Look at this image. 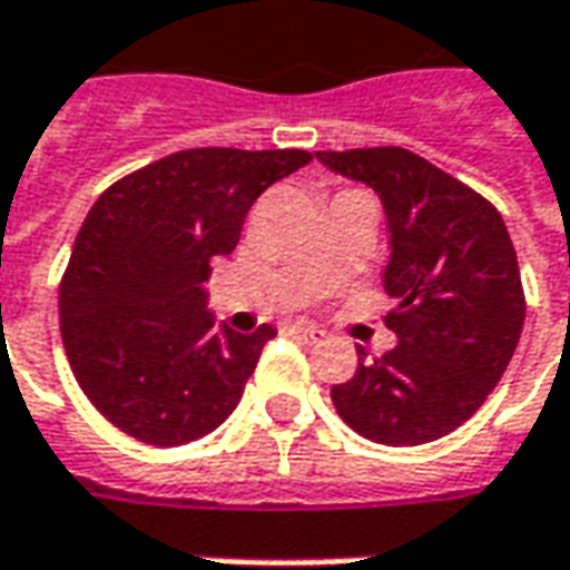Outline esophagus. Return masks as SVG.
Listing matches in <instances>:
<instances>
[{
    "label": "esophagus",
    "instance_id": "34e87169",
    "mask_svg": "<svg viewBox=\"0 0 570 570\" xmlns=\"http://www.w3.org/2000/svg\"><path fill=\"white\" fill-rule=\"evenodd\" d=\"M285 332H288L292 337H297V341H304V344H320V341L325 337V332L313 328V325H288Z\"/></svg>",
    "mask_w": 570,
    "mask_h": 570
}]
</instances>
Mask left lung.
<instances>
[{
	"label": "left lung",
	"mask_w": 570,
	"mask_h": 570,
	"mask_svg": "<svg viewBox=\"0 0 570 570\" xmlns=\"http://www.w3.org/2000/svg\"><path fill=\"white\" fill-rule=\"evenodd\" d=\"M382 195L391 233L384 292L397 347L363 353L332 387L347 425L384 446H419L469 422L500 384L524 325V288L500 210L400 145L316 151Z\"/></svg>",
	"instance_id": "left-lung-1"
}]
</instances>
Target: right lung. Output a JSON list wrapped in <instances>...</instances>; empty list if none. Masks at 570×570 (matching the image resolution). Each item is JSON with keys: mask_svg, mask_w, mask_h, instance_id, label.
Here are the masks:
<instances>
[{"mask_svg": "<svg viewBox=\"0 0 570 570\" xmlns=\"http://www.w3.org/2000/svg\"><path fill=\"white\" fill-rule=\"evenodd\" d=\"M304 148H186L108 186L58 285L61 341L82 394L151 446L210 434L238 406L263 344L204 313L210 263L233 254L250 204L309 164Z\"/></svg>", "mask_w": 570, "mask_h": 570, "instance_id": "1", "label": "right lung"}]
</instances>
